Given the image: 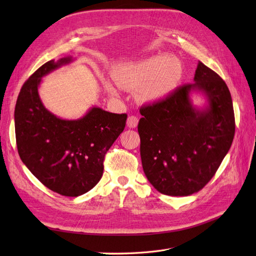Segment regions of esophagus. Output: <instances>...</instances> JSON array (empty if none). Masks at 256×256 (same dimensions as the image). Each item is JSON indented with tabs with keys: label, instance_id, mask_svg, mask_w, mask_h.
<instances>
[{
	"label": "esophagus",
	"instance_id": "esophagus-1",
	"mask_svg": "<svg viewBox=\"0 0 256 256\" xmlns=\"http://www.w3.org/2000/svg\"><path fill=\"white\" fill-rule=\"evenodd\" d=\"M138 118H136V116L131 115L127 120V126L129 128H136L138 126Z\"/></svg>",
	"mask_w": 256,
	"mask_h": 256
}]
</instances>
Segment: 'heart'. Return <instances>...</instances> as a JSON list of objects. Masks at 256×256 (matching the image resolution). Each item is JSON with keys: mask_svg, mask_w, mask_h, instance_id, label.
Segmentation results:
<instances>
[{"mask_svg": "<svg viewBox=\"0 0 256 256\" xmlns=\"http://www.w3.org/2000/svg\"><path fill=\"white\" fill-rule=\"evenodd\" d=\"M115 79L120 86L140 90V98L145 102H156L168 95L180 83L182 67L175 58L156 56L144 60L120 65L115 69ZM106 88L115 92L114 88Z\"/></svg>", "mask_w": 256, "mask_h": 256, "instance_id": "heart-1", "label": "heart"}]
</instances>
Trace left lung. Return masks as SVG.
Returning <instances> with one entry per match:
<instances>
[{"label":"left lung","mask_w":256,"mask_h":256,"mask_svg":"<svg viewBox=\"0 0 256 256\" xmlns=\"http://www.w3.org/2000/svg\"><path fill=\"white\" fill-rule=\"evenodd\" d=\"M194 83H184L156 102L141 106L138 131L147 180L162 194L187 196L214 176L235 136L230 92L221 76L198 63ZM203 90V112L188 102L191 89Z\"/></svg>","instance_id":"8db88e82"}]
</instances>
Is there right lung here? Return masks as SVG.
<instances>
[{
  "label": "right lung",
  "mask_w": 256,
  "mask_h": 256,
  "mask_svg": "<svg viewBox=\"0 0 256 256\" xmlns=\"http://www.w3.org/2000/svg\"><path fill=\"white\" fill-rule=\"evenodd\" d=\"M68 62H47L22 85L14 130L19 156L32 174L48 189L74 198L100 180L106 154L125 129L127 114L92 108L81 120H65L46 110L37 90L42 76Z\"/></svg>",
  "instance_id": "right-lung-1"
}]
</instances>
